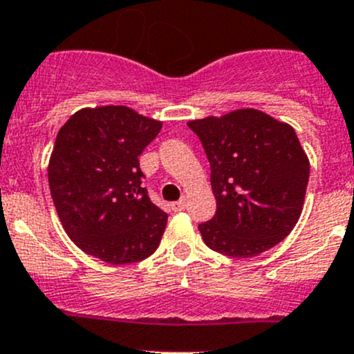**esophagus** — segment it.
Wrapping results in <instances>:
<instances>
[{
  "instance_id": "obj_1",
  "label": "esophagus",
  "mask_w": 354,
  "mask_h": 354,
  "mask_svg": "<svg viewBox=\"0 0 354 354\" xmlns=\"http://www.w3.org/2000/svg\"><path fill=\"white\" fill-rule=\"evenodd\" d=\"M171 209H173L174 212H181V210H185V209H187V202H185L183 198H181V200H178V202H174L173 205H171Z\"/></svg>"
}]
</instances>
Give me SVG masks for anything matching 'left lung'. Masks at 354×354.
Masks as SVG:
<instances>
[{
    "mask_svg": "<svg viewBox=\"0 0 354 354\" xmlns=\"http://www.w3.org/2000/svg\"><path fill=\"white\" fill-rule=\"evenodd\" d=\"M210 162L216 216L198 226L209 248L248 259L283 241L298 223L310 160L292 127L259 109L188 121Z\"/></svg>",
    "mask_w": 354,
    "mask_h": 354,
    "instance_id": "1",
    "label": "left lung"
}]
</instances>
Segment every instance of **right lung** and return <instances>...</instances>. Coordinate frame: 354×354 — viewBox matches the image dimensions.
I'll return each instance as SVG.
<instances>
[{"label":"right lung","instance_id":"right-lung-1","mask_svg":"<svg viewBox=\"0 0 354 354\" xmlns=\"http://www.w3.org/2000/svg\"><path fill=\"white\" fill-rule=\"evenodd\" d=\"M162 121L127 106L84 108L59 128L48 166L63 230L102 262L124 266L156 252L167 214L142 187L138 156Z\"/></svg>","mask_w":354,"mask_h":354}]
</instances>
